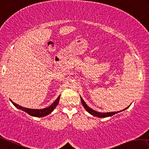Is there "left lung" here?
I'll use <instances>...</instances> for the list:
<instances>
[{
    "label": "left lung",
    "mask_w": 149,
    "mask_h": 149,
    "mask_svg": "<svg viewBox=\"0 0 149 149\" xmlns=\"http://www.w3.org/2000/svg\"><path fill=\"white\" fill-rule=\"evenodd\" d=\"M80 98H81V103H82V105H83L84 107L85 108V109H86L87 112L89 113H90L91 115H93V116L95 117H111V116H113V115H114L115 114H117L118 113H120L123 111H125L127 109H128L130 105L128 106L127 108L124 109H123L121 111H115V112H108V113H101V112H98V111H96L93 110V109H91L89 107V106H87V105L85 102L84 100L83 99L81 98V97L80 96Z\"/></svg>",
    "instance_id": "left-lung-1"
}]
</instances>
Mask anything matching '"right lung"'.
<instances>
[{
    "mask_svg": "<svg viewBox=\"0 0 149 149\" xmlns=\"http://www.w3.org/2000/svg\"><path fill=\"white\" fill-rule=\"evenodd\" d=\"M60 95L58 96V97L56 99V100L54 101V102L50 106H49L48 107L44 108V109H29V108H26L22 107L19 105L16 104L15 102H13L11 100L10 101L13 103V104L15 106L16 108H18V109H20L24 111L26 113H27L28 114H29L30 115H31L32 117H45L46 115H48L49 114L53 111L55 109V108L56 107V106L58 105L59 101H60Z\"/></svg>",
    "mask_w": 149,
    "mask_h": 149,
    "instance_id": "right-lung-1",
    "label": "right lung"
}]
</instances>
